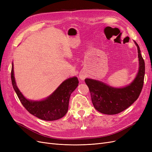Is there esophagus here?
Segmentation results:
<instances>
[{
	"label": "esophagus",
	"mask_w": 152,
	"mask_h": 152,
	"mask_svg": "<svg viewBox=\"0 0 152 152\" xmlns=\"http://www.w3.org/2000/svg\"><path fill=\"white\" fill-rule=\"evenodd\" d=\"M86 76H87V75H86V73L84 72H80V73H79V79H80V80H84L85 79V78L86 77Z\"/></svg>",
	"instance_id": "esophagus-1"
}]
</instances>
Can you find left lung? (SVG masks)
I'll return each instance as SVG.
<instances>
[{"instance_id": "1", "label": "left lung", "mask_w": 152, "mask_h": 152, "mask_svg": "<svg viewBox=\"0 0 152 152\" xmlns=\"http://www.w3.org/2000/svg\"><path fill=\"white\" fill-rule=\"evenodd\" d=\"M137 48L139 69L131 83L122 87H114L102 81L92 79H85L91 93L95 109L102 113L115 115L125 110L138 98L144 83L145 66L138 44Z\"/></svg>"}]
</instances>
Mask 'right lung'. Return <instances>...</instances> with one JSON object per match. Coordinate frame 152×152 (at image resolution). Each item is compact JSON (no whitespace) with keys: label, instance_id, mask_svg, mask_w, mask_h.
<instances>
[{"label":"right lung","instance_id":"1","mask_svg":"<svg viewBox=\"0 0 152 152\" xmlns=\"http://www.w3.org/2000/svg\"><path fill=\"white\" fill-rule=\"evenodd\" d=\"M11 81L18 98L27 111L36 117L46 121H56L65 115L68 110L70 95L79 86L77 77H73L64 80L48 98L39 101L28 99L23 95L16 85L13 62Z\"/></svg>","mask_w":152,"mask_h":152}]
</instances>
